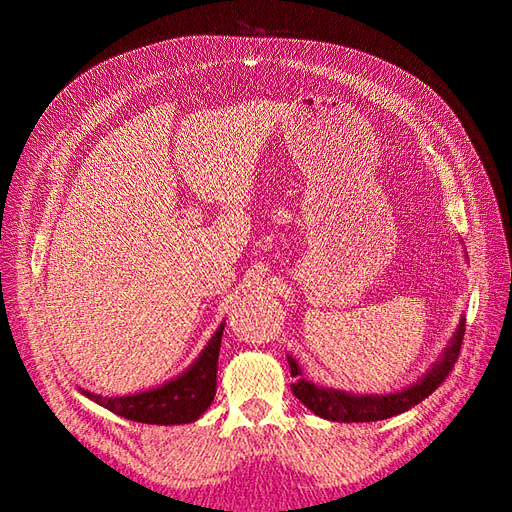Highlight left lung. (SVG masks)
Instances as JSON below:
<instances>
[{"label": "left lung", "instance_id": "1", "mask_svg": "<svg viewBox=\"0 0 512 512\" xmlns=\"http://www.w3.org/2000/svg\"><path fill=\"white\" fill-rule=\"evenodd\" d=\"M464 325L466 319L460 317L458 330L453 332V339L444 347L438 361L433 363L416 383L400 391H394V394H352V391L314 385L312 380L303 378L299 363L288 354L290 376L297 380V383L292 385V394H295L312 413H317L319 418L332 422H376L398 416V413H405L407 409L416 407L418 402L431 396L433 391L442 385V380L449 376L455 361H458L464 339Z\"/></svg>", "mask_w": 512, "mask_h": 512}]
</instances>
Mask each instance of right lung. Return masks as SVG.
Instances as JSON below:
<instances>
[{
    "label": "right lung",
    "mask_w": 512,
    "mask_h": 512,
    "mask_svg": "<svg viewBox=\"0 0 512 512\" xmlns=\"http://www.w3.org/2000/svg\"><path fill=\"white\" fill-rule=\"evenodd\" d=\"M224 321L217 325L211 341L204 345L200 356L176 378L167 380L154 389L129 396H101L81 389L83 396L96 405L134 422L145 424H189L198 420L211 407L217 383V356H220Z\"/></svg>",
    "instance_id": "right-lung-1"
}]
</instances>
